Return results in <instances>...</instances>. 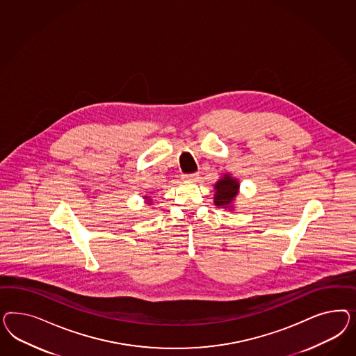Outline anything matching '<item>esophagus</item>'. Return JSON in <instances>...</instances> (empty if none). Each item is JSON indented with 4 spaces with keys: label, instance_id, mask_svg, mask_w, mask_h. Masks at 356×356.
Instances as JSON below:
<instances>
[{
    "label": "esophagus",
    "instance_id": "1",
    "mask_svg": "<svg viewBox=\"0 0 356 356\" xmlns=\"http://www.w3.org/2000/svg\"><path fill=\"white\" fill-rule=\"evenodd\" d=\"M198 177H200V175H198V173L183 175V179L184 180H186V181H197V180H198Z\"/></svg>",
    "mask_w": 356,
    "mask_h": 356
}]
</instances>
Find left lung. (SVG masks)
I'll return each instance as SVG.
<instances>
[{
    "mask_svg": "<svg viewBox=\"0 0 356 356\" xmlns=\"http://www.w3.org/2000/svg\"><path fill=\"white\" fill-rule=\"evenodd\" d=\"M238 180L232 177L229 173H225L214 185V204L218 207L228 209L231 211L234 207V201L238 194Z\"/></svg>",
    "mask_w": 356,
    "mask_h": 356,
    "instance_id": "8db88e82",
    "label": "left lung"
}]
</instances>
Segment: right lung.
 Masks as SVG:
<instances>
[{"label":"right lung","mask_w":356,"mask_h":356,"mask_svg":"<svg viewBox=\"0 0 356 356\" xmlns=\"http://www.w3.org/2000/svg\"><path fill=\"white\" fill-rule=\"evenodd\" d=\"M143 200L146 201V204H147V205H152V200H151L150 195H147V194H146V195L143 197Z\"/></svg>","instance_id":"obj_1"}]
</instances>
